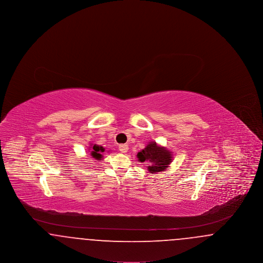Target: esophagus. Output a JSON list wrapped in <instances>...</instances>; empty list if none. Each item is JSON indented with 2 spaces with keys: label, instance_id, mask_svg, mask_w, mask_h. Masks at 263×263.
Here are the masks:
<instances>
[{
  "label": "esophagus",
  "instance_id": "obj_1",
  "mask_svg": "<svg viewBox=\"0 0 263 263\" xmlns=\"http://www.w3.org/2000/svg\"><path fill=\"white\" fill-rule=\"evenodd\" d=\"M118 149H119L121 153H127L128 150H129V147H128L127 144H121V145H119Z\"/></svg>",
  "mask_w": 263,
  "mask_h": 263
}]
</instances>
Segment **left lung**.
I'll return each instance as SVG.
<instances>
[{"label":"left lung","instance_id":"1","mask_svg":"<svg viewBox=\"0 0 263 263\" xmlns=\"http://www.w3.org/2000/svg\"><path fill=\"white\" fill-rule=\"evenodd\" d=\"M137 158L140 162H148V171L156 174L170 166L173 156L166 148L159 146L156 142H151L145 149L138 153Z\"/></svg>","mask_w":263,"mask_h":263}]
</instances>
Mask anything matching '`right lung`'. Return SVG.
Listing matches in <instances>:
<instances>
[{
    "mask_svg": "<svg viewBox=\"0 0 263 263\" xmlns=\"http://www.w3.org/2000/svg\"><path fill=\"white\" fill-rule=\"evenodd\" d=\"M89 149H90V156L95 159V160H98V161H100L102 158H103V156H102V154H104V148L103 147H101V146H99V145H91L90 147H89Z\"/></svg>",
    "mask_w": 263,
    "mask_h": 263,
    "instance_id": "add662e5",
    "label": "right lung"
}]
</instances>
